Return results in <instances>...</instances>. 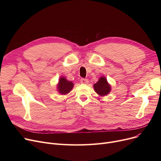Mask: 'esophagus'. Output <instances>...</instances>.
I'll use <instances>...</instances> for the list:
<instances>
[{
	"label": "esophagus",
	"mask_w": 161,
	"mask_h": 161,
	"mask_svg": "<svg viewBox=\"0 0 161 161\" xmlns=\"http://www.w3.org/2000/svg\"><path fill=\"white\" fill-rule=\"evenodd\" d=\"M80 82L81 83H83V84H87V83H89V80L87 79H86V78H81L80 80Z\"/></svg>",
	"instance_id": "obj_1"
}]
</instances>
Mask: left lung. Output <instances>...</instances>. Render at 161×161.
Segmentation results:
<instances>
[{
	"label": "left lung",
	"mask_w": 161,
	"mask_h": 161,
	"mask_svg": "<svg viewBox=\"0 0 161 161\" xmlns=\"http://www.w3.org/2000/svg\"><path fill=\"white\" fill-rule=\"evenodd\" d=\"M94 89L97 93L100 96L107 95L111 90L110 86L104 77H101L98 81L94 84Z\"/></svg>",
	"instance_id": "left-lung-1"
}]
</instances>
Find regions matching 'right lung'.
<instances>
[{
  "instance_id": "right-lung-1",
  "label": "right lung",
  "mask_w": 161,
  "mask_h": 161,
  "mask_svg": "<svg viewBox=\"0 0 161 161\" xmlns=\"http://www.w3.org/2000/svg\"><path fill=\"white\" fill-rule=\"evenodd\" d=\"M74 84L72 81H68L65 78L61 77L58 84V91L62 95H66L72 90Z\"/></svg>"
}]
</instances>
